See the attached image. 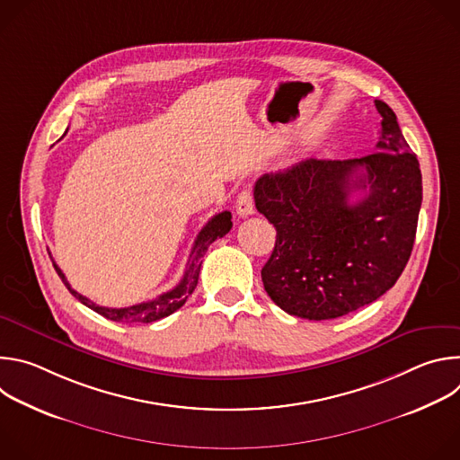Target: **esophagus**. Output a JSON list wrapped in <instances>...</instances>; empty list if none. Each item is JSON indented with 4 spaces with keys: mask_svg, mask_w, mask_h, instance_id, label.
<instances>
[{
    "mask_svg": "<svg viewBox=\"0 0 460 460\" xmlns=\"http://www.w3.org/2000/svg\"><path fill=\"white\" fill-rule=\"evenodd\" d=\"M234 208H236V213H238V217H242V218H243V217H249V215H252L254 204H252V192H251L249 189H242V190L238 192Z\"/></svg>",
    "mask_w": 460,
    "mask_h": 460,
    "instance_id": "1",
    "label": "esophagus"
}]
</instances>
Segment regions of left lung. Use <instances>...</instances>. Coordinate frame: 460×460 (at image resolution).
Listing matches in <instances>:
<instances>
[{"mask_svg":"<svg viewBox=\"0 0 460 460\" xmlns=\"http://www.w3.org/2000/svg\"><path fill=\"white\" fill-rule=\"evenodd\" d=\"M375 107V153L309 158L254 183V206L277 229L261 282L289 314L330 320L357 311L395 286L411 256L422 174L395 112L380 100ZM355 190L367 194L351 205Z\"/></svg>","mask_w":460,"mask_h":460,"instance_id":"obj_1","label":"left lung"}]
</instances>
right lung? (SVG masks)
Returning a JSON list of instances; mask_svg holds the SVG:
<instances>
[{"label":"right lung","instance_id":"obj_1","mask_svg":"<svg viewBox=\"0 0 460 460\" xmlns=\"http://www.w3.org/2000/svg\"><path fill=\"white\" fill-rule=\"evenodd\" d=\"M233 227V222H231V213L229 211H224V213H218L215 215L204 227L202 231L199 233V236H196L194 240V245L190 249V254H189V261H187V268H185V273H183V279L180 280V284L176 288H172L171 291L160 295L158 298L151 300V302H142V304H137V305H130V307H103V305H98L94 304L93 300H89L87 296L76 293L71 284L67 282V279H65V275L61 273V270L56 266V261H52V266L58 273V277L61 279V282L67 286V289L71 291L73 296H76L84 305H87L89 309L96 311L98 314L109 318V320H114V322H127V323H149V322H156L160 318H165L169 316L171 313H174L176 309H180L185 300L189 298V295L194 291L196 284H199V277H200V268H202V258L208 251V247L217 240V238H222L226 236Z\"/></svg>","mask_w":460,"mask_h":460}]
</instances>
